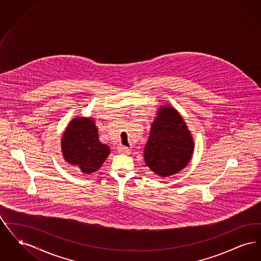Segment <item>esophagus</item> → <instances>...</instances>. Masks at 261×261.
<instances>
[{
    "instance_id": "1",
    "label": "esophagus",
    "mask_w": 261,
    "mask_h": 261,
    "mask_svg": "<svg viewBox=\"0 0 261 261\" xmlns=\"http://www.w3.org/2000/svg\"><path fill=\"white\" fill-rule=\"evenodd\" d=\"M118 152L119 153H122V154H129L131 152V149L126 148L124 146H120L118 148Z\"/></svg>"
}]
</instances>
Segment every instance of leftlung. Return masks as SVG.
Returning <instances> with one entry per match:
<instances>
[{
    "mask_svg": "<svg viewBox=\"0 0 261 261\" xmlns=\"http://www.w3.org/2000/svg\"><path fill=\"white\" fill-rule=\"evenodd\" d=\"M151 124L144 158L149 169L162 177L179 172L190 162L194 142L182 116L163 106Z\"/></svg>",
    "mask_w": 261,
    "mask_h": 261,
    "instance_id": "obj_1",
    "label": "left lung"
}]
</instances>
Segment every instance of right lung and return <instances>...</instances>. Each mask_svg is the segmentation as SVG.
Returning a JSON list of instances; mask_svg holds the SVG:
<instances>
[{"instance_id":"1","label":"right lung","mask_w":261,"mask_h":261,"mask_svg":"<svg viewBox=\"0 0 261 261\" xmlns=\"http://www.w3.org/2000/svg\"><path fill=\"white\" fill-rule=\"evenodd\" d=\"M62 151L66 162L77 165L83 173L90 174L99 169L111 149L99 142L93 119L76 117L62 135Z\"/></svg>"}]
</instances>
